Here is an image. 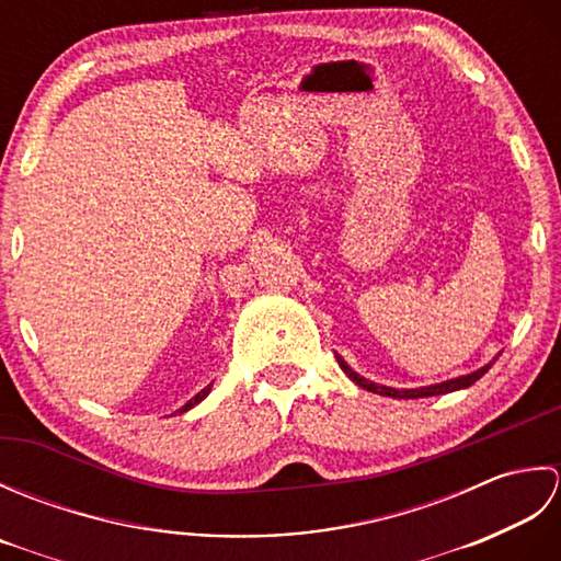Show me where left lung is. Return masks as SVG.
<instances>
[{
  "label": "left lung",
  "instance_id": "obj_1",
  "mask_svg": "<svg viewBox=\"0 0 561 561\" xmlns=\"http://www.w3.org/2000/svg\"><path fill=\"white\" fill-rule=\"evenodd\" d=\"M337 364L344 374H347L356 386L368 390V392H376V396H388V398H398V400H414V398H432V396H444V392H453V390H460V388H470L474 380H480L486 371H490L492 364H486L482 368H478V371H472L468 376H458V378H450V380H444V383H436V386H424V388H410V390H398V388H388V386H378V383H371V380L359 376L356 371H352V368L347 366V362L342 359V356H337Z\"/></svg>",
  "mask_w": 561,
  "mask_h": 561
}]
</instances>
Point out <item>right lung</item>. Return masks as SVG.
Masks as SVG:
<instances>
[{
  "instance_id": "add662e5",
  "label": "right lung",
  "mask_w": 561,
  "mask_h": 561,
  "mask_svg": "<svg viewBox=\"0 0 561 561\" xmlns=\"http://www.w3.org/2000/svg\"><path fill=\"white\" fill-rule=\"evenodd\" d=\"M209 390H211V386H207V388H202V390L197 392V396H195L193 400H187V402L183 404V408H181V410H178V412H187L190 408H195V404H197V402H202V400H205V398L209 396Z\"/></svg>"
}]
</instances>
